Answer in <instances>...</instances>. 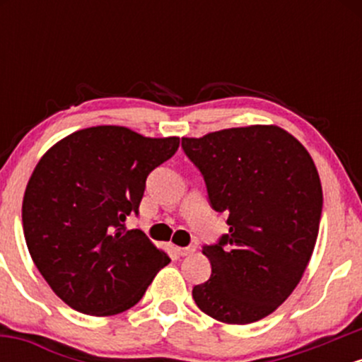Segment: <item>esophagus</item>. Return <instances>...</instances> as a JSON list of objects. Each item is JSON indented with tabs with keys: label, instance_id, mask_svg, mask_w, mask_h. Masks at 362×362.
Here are the masks:
<instances>
[{
	"label": "esophagus",
	"instance_id": "esophagus-1",
	"mask_svg": "<svg viewBox=\"0 0 362 362\" xmlns=\"http://www.w3.org/2000/svg\"><path fill=\"white\" fill-rule=\"evenodd\" d=\"M194 252L192 247H175V253L178 257H187Z\"/></svg>",
	"mask_w": 362,
	"mask_h": 362
}]
</instances>
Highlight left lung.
<instances>
[{"mask_svg": "<svg viewBox=\"0 0 362 362\" xmlns=\"http://www.w3.org/2000/svg\"><path fill=\"white\" fill-rule=\"evenodd\" d=\"M228 233L204 245L211 277L195 305L219 322L245 325L271 315L303 277L317 243L323 194L310 153L276 126L231 127L184 138Z\"/></svg>", "mask_w": 362, "mask_h": 362, "instance_id": "1", "label": "left lung"}]
</instances>
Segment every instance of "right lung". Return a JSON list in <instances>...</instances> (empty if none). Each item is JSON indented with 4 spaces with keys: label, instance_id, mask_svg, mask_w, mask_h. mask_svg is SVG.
Instances as JSON below:
<instances>
[{
    "label": "right lung",
    "instance_id": "right-lung-1",
    "mask_svg": "<svg viewBox=\"0 0 362 362\" xmlns=\"http://www.w3.org/2000/svg\"><path fill=\"white\" fill-rule=\"evenodd\" d=\"M178 143L88 127L37 163L23 197L25 240L35 267L73 310L107 317L132 308L170 262L143 231H129L126 218L139 214L148 175Z\"/></svg>",
    "mask_w": 362,
    "mask_h": 362
}]
</instances>
